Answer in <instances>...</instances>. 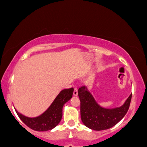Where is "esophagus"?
I'll use <instances>...</instances> for the list:
<instances>
[{
  "instance_id": "esophagus-1",
  "label": "esophagus",
  "mask_w": 147,
  "mask_h": 147,
  "mask_svg": "<svg viewBox=\"0 0 147 147\" xmlns=\"http://www.w3.org/2000/svg\"><path fill=\"white\" fill-rule=\"evenodd\" d=\"M74 96H77V95H78V89H77L76 87H75V88H74Z\"/></svg>"
}]
</instances>
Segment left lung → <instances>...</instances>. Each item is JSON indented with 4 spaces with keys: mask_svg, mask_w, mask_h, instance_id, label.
Instances as JSON below:
<instances>
[{
    "mask_svg": "<svg viewBox=\"0 0 147 147\" xmlns=\"http://www.w3.org/2000/svg\"><path fill=\"white\" fill-rule=\"evenodd\" d=\"M80 102V117L86 127L94 130H103L116 125L124 117L130 107L132 94L121 107L105 109L100 107L86 86L78 89Z\"/></svg>",
    "mask_w": 147,
    "mask_h": 147,
    "instance_id": "left-lung-1",
    "label": "left lung"
}]
</instances>
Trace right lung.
<instances>
[{
  "instance_id": "1",
  "label": "right lung",
  "mask_w": 147,
  "mask_h": 147,
  "mask_svg": "<svg viewBox=\"0 0 147 147\" xmlns=\"http://www.w3.org/2000/svg\"><path fill=\"white\" fill-rule=\"evenodd\" d=\"M73 92V88L61 90L48 109L37 117H27L19 113L16 109L15 111L24 123L32 130L36 131L52 130L60 122L62 117L63 106L71 98Z\"/></svg>"
}]
</instances>
